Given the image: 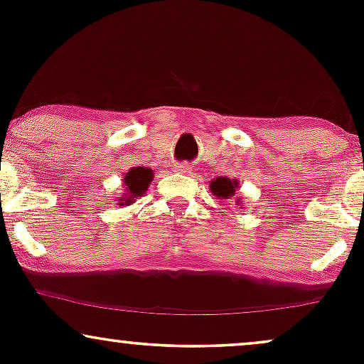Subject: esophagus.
<instances>
[{
    "label": "esophagus",
    "mask_w": 364,
    "mask_h": 364,
    "mask_svg": "<svg viewBox=\"0 0 364 364\" xmlns=\"http://www.w3.org/2000/svg\"><path fill=\"white\" fill-rule=\"evenodd\" d=\"M176 171H179V173L188 174V173H191V168H190V164H186V162H183V164H178V166H176Z\"/></svg>",
    "instance_id": "esophagus-1"
}]
</instances>
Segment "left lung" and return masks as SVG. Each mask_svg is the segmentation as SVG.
<instances>
[{"instance_id":"1","label":"left lung","mask_w":364,"mask_h":364,"mask_svg":"<svg viewBox=\"0 0 364 364\" xmlns=\"http://www.w3.org/2000/svg\"><path fill=\"white\" fill-rule=\"evenodd\" d=\"M237 188H240V181H237V179H231L225 176L214 178L210 181V185H208V190H210L212 195L217 196L219 200H228L231 198V196H235ZM236 203L241 205L240 196H236Z\"/></svg>"}]
</instances>
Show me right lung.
<instances>
[{"instance_id":"1","label":"right lung","mask_w":364,"mask_h":364,"mask_svg":"<svg viewBox=\"0 0 364 364\" xmlns=\"http://www.w3.org/2000/svg\"><path fill=\"white\" fill-rule=\"evenodd\" d=\"M154 179V171L150 168H141V166H136V168H132L128 173H124L123 176V186L124 193L118 198V205L127 207L135 203V200L139 196H144L145 191L149 190L150 181Z\"/></svg>"}]
</instances>
